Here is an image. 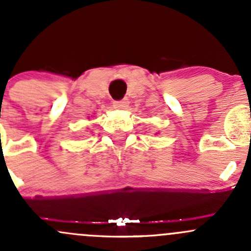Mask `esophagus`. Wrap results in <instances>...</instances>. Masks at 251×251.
I'll use <instances>...</instances> for the list:
<instances>
[{"label": "esophagus", "instance_id": "1", "mask_svg": "<svg viewBox=\"0 0 251 251\" xmlns=\"http://www.w3.org/2000/svg\"><path fill=\"white\" fill-rule=\"evenodd\" d=\"M113 105H114V108H117V109H126V107L128 105V100L124 99L120 100V101H115Z\"/></svg>", "mask_w": 251, "mask_h": 251}]
</instances>
